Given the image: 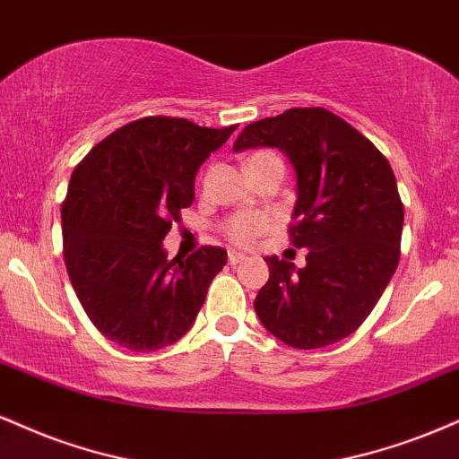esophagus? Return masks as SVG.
I'll use <instances>...</instances> for the list:
<instances>
[{"label":"esophagus","instance_id":"1","mask_svg":"<svg viewBox=\"0 0 459 459\" xmlns=\"http://www.w3.org/2000/svg\"><path fill=\"white\" fill-rule=\"evenodd\" d=\"M246 258V254H241V252H235V250H230L229 252V263L230 264H237V263H241Z\"/></svg>","mask_w":459,"mask_h":459}]
</instances>
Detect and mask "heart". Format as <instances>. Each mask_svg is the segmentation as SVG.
I'll return each mask as SVG.
<instances>
[{"instance_id":"obj_1","label":"heart","mask_w":459,"mask_h":459,"mask_svg":"<svg viewBox=\"0 0 459 459\" xmlns=\"http://www.w3.org/2000/svg\"><path fill=\"white\" fill-rule=\"evenodd\" d=\"M269 156H275V153H272V152L252 153V156L247 158L246 167H250V164L258 162V160L269 158ZM269 226H272L269 215H264L261 212H239V213L230 215V218L222 224V233L226 239L230 241V244L247 246V244H252L258 235H263Z\"/></svg>"}]
</instances>
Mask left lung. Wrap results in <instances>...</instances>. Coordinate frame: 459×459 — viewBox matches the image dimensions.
I'll list each match as a JSON object with an SVG mask.
<instances>
[{"instance_id":"left-lung-1","label":"left lung","mask_w":459,"mask_h":459,"mask_svg":"<svg viewBox=\"0 0 459 459\" xmlns=\"http://www.w3.org/2000/svg\"><path fill=\"white\" fill-rule=\"evenodd\" d=\"M278 147L297 175L290 241L306 267L267 256L254 310L269 333L310 351L351 335L400 263L404 205L387 158L327 108H289L246 126L233 152Z\"/></svg>"}]
</instances>
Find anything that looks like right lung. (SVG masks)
Listing matches in <instances>:
<instances>
[{"instance_id": "add662e5", "label": "right lung", "mask_w": 459, "mask_h": 459, "mask_svg": "<svg viewBox=\"0 0 459 459\" xmlns=\"http://www.w3.org/2000/svg\"><path fill=\"white\" fill-rule=\"evenodd\" d=\"M181 117H143L81 160L62 205L64 261L82 310L128 351L164 349L187 333L226 250L203 246L169 261L162 239L195 201L201 164L233 134Z\"/></svg>"}]
</instances>
